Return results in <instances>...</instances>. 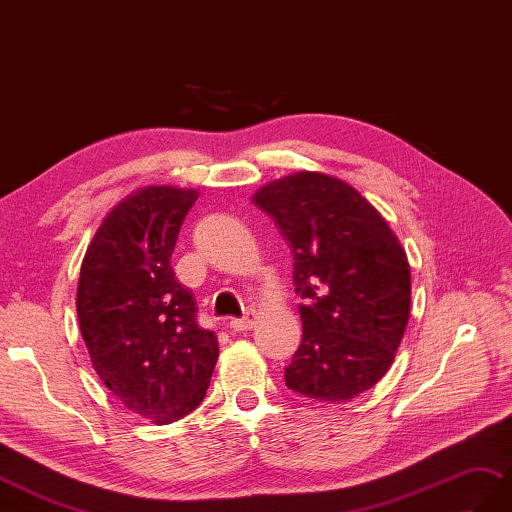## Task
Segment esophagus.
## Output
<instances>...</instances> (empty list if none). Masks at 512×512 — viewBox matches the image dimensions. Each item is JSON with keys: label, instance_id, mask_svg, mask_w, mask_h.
I'll use <instances>...</instances> for the list:
<instances>
[{"label": "esophagus", "instance_id": "34e87169", "mask_svg": "<svg viewBox=\"0 0 512 512\" xmlns=\"http://www.w3.org/2000/svg\"><path fill=\"white\" fill-rule=\"evenodd\" d=\"M253 325H255V314H253V312L242 316V318H231V320H229V327H231L233 331H246V329H251Z\"/></svg>", "mask_w": 512, "mask_h": 512}]
</instances>
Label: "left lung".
Instances as JSON below:
<instances>
[{
	"instance_id": "1",
	"label": "left lung",
	"mask_w": 512,
	"mask_h": 512,
	"mask_svg": "<svg viewBox=\"0 0 512 512\" xmlns=\"http://www.w3.org/2000/svg\"><path fill=\"white\" fill-rule=\"evenodd\" d=\"M253 202L290 244L294 290L305 301L285 386L316 401L358 397L386 375L406 331V253L371 202L334 176H285Z\"/></svg>"
}]
</instances>
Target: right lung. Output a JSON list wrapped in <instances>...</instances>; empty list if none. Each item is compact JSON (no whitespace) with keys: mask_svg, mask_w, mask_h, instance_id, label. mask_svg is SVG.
<instances>
[{"mask_svg":"<svg viewBox=\"0 0 512 512\" xmlns=\"http://www.w3.org/2000/svg\"><path fill=\"white\" fill-rule=\"evenodd\" d=\"M196 192L148 187L120 202L87 248L78 323L95 373L128 410L172 423L205 399L218 338L202 329L172 253Z\"/></svg>","mask_w":512,"mask_h":512,"instance_id":"obj_1","label":"right lung"}]
</instances>
